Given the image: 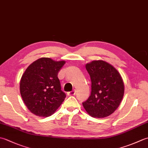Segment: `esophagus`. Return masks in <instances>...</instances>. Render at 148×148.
Listing matches in <instances>:
<instances>
[{"mask_svg":"<svg viewBox=\"0 0 148 148\" xmlns=\"http://www.w3.org/2000/svg\"><path fill=\"white\" fill-rule=\"evenodd\" d=\"M75 94H76V90H72V91H71V92H68V93H67V95H68L69 96H71V95H74Z\"/></svg>","mask_w":148,"mask_h":148,"instance_id":"34e87169","label":"esophagus"}]
</instances>
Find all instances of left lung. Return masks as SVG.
I'll return each instance as SVG.
<instances>
[{"mask_svg":"<svg viewBox=\"0 0 148 148\" xmlns=\"http://www.w3.org/2000/svg\"><path fill=\"white\" fill-rule=\"evenodd\" d=\"M90 75L91 94L83 106L94 118H105L118 108L124 94V84L116 69L102 60L86 65Z\"/></svg>","mask_w":148,"mask_h":148,"instance_id":"left-lung-1","label":"left lung"}]
</instances>
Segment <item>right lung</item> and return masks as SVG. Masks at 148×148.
Listing matches in <instances>:
<instances>
[{"instance_id":"right-lung-1","label":"right lung","mask_w":148,"mask_h":148,"mask_svg":"<svg viewBox=\"0 0 148 148\" xmlns=\"http://www.w3.org/2000/svg\"><path fill=\"white\" fill-rule=\"evenodd\" d=\"M65 63L41 58L30 64L22 75L20 93L33 114L48 117L64 102L66 94L62 90L58 72Z\"/></svg>"}]
</instances>
